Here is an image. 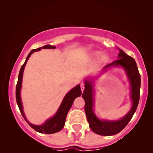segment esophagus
Masks as SVG:
<instances>
[{
    "label": "esophagus",
    "instance_id": "esophagus-1",
    "mask_svg": "<svg viewBox=\"0 0 153 153\" xmlns=\"http://www.w3.org/2000/svg\"><path fill=\"white\" fill-rule=\"evenodd\" d=\"M81 91H82V92H84V89H85V86H84V83H81Z\"/></svg>",
    "mask_w": 153,
    "mask_h": 153
}]
</instances>
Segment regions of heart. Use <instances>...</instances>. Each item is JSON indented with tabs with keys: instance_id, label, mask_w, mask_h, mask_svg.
Returning a JSON list of instances; mask_svg holds the SVG:
<instances>
[{
	"instance_id": "heart-1",
	"label": "heart",
	"mask_w": 153,
	"mask_h": 153,
	"mask_svg": "<svg viewBox=\"0 0 153 153\" xmlns=\"http://www.w3.org/2000/svg\"><path fill=\"white\" fill-rule=\"evenodd\" d=\"M88 58L90 61H94L98 59V63L100 65H104L109 62V57L108 54L102 53L101 51H92L89 52Z\"/></svg>"
}]
</instances>
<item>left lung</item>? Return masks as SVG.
I'll return each mask as SVG.
<instances>
[{"instance_id":"left-lung-1","label":"left lung","mask_w":153,"mask_h":153,"mask_svg":"<svg viewBox=\"0 0 153 153\" xmlns=\"http://www.w3.org/2000/svg\"><path fill=\"white\" fill-rule=\"evenodd\" d=\"M119 54L118 60L113 61L103 68L98 75L92 78H86L84 80L85 89L82 94L83 98L85 101L84 110L86 118L89 122V127L95 133L101 135H113L121 132L127 125L133 116L138 107L140 98L141 88V76L138 72V67L133 58L129 56L121 49H118ZM113 67H121L125 69L131 84V99L132 106L130 111L123 118L118 120H100L96 116L93 110L94 95V81L105 72L108 69Z\"/></svg>"}]
</instances>
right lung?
Instances as JSON below:
<instances>
[{"instance_id": "add662e5", "label": "right lung", "mask_w": 153, "mask_h": 153, "mask_svg": "<svg viewBox=\"0 0 153 153\" xmlns=\"http://www.w3.org/2000/svg\"><path fill=\"white\" fill-rule=\"evenodd\" d=\"M43 49H55V46L52 45H45L43 47ZM41 49V47L38 48V49H32L29 55H27L26 61L24 64H23L21 67V69H20L19 75H18V83H17L16 86V101L17 104H18V107H19L21 113L22 114L23 117L25 119V121L28 123L29 126L35 129L37 132H40V133H45V134H52L55 133V132H59L60 130L63 129L65 124L66 118L69 110L70 109L71 106H72V104H73L74 100L78 97L81 96V86L80 84L75 86L72 88L69 92H68L66 95L64 96V99H63L62 102H61V105H60L59 108H58V111L51 118H48L47 121L41 125H35L31 124L30 122L27 120V117H26L25 113L24 112V108H23L22 101H21V86H22V79H23V75H24V68H25L26 64H27V61L31 56L33 52H38Z\"/></svg>"}]
</instances>
